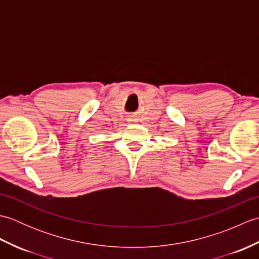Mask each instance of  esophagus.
I'll return each instance as SVG.
<instances>
[{"label": "esophagus", "mask_w": 259, "mask_h": 259, "mask_svg": "<svg viewBox=\"0 0 259 259\" xmlns=\"http://www.w3.org/2000/svg\"><path fill=\"white\" fill-rule=\"evenodd\" d=\"M130 121H134V120H130Z\"/></svg>", "instance_id": "esophagus-1"}]
</instances>
